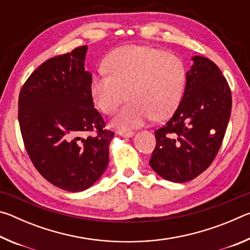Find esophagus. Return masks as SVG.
I'll return each mask as SVG.
<instances>
[{"instance_id":"obj_1","label":"esophagus","mask_w":250,"mask_h":250,"mask_svg":"<svg viewBox=\"0 0 250 250\" xmlns=\"http://www.w3.org/2000/svg\"><path fill=\"white\" fill-rule=\"evenodd\" d=\"M118 134L121 135V137H125V138H130V137H132L134 132L131 130H119L118 131Z\"/></svg>"}]
</instances>
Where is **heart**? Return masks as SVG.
Instances as JSON below:
<instances>
[{
  "instance_id": "heart-1",
  "label": "heart",
  "mask_w": 250,
  "mask_h": 250,
  "mask_svg": "<svg viewBox=\"0 0 250 250\" xmlns=\"http://www.w3.org/2000/svg\"><path fill=\"white\" fill-rule=\"evenodd\" d=\"M105 73L92 76L89 91L96 108L112 115L125 98L124 108L113 118L117 128L142 125L151 118L170 117L183 97L186 69L181 59L163 50L129 45L105 57Z\"/></svg>"
}]
</instances>
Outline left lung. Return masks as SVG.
Listing matches in <instances>:
<instances>
[{
	"label": "left lung",
	"mask_w": 250,
	"mask_h": 250,
	"mask_svg": "<svg viewBox=\"0 0 250 250\" xmlns=\"http://www.w3.org/2000/svg\"><path fill=\"white\" fill-rule=\"evenodd\" d=\"M185 91L174 115L154 131L150 166L171 182L195 179L213 162L229 121L231 91L217 65L194 56Z\"/></svg>",
	"instance_id": "left-lung-1"
}]
</instances>
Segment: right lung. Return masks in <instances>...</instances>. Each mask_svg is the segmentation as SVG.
I'll use <instances>...</instances> for the list:
<instances>
[{"mask_svg": "<svg viewBox=\"0 0 250 250\" xmlns=\"http://www.w3.org/2000/svg\"><path fill=\"white\" fill-rule=\"evenodd\" d=\"M87 46L47 59L34 70L19 96V122L34 167L49 183L80 192L103 175L115 132L94 107L84 70ZM87 132L94 136L83 139Z\"/></svg>", "mask_w": 250, "mask_h": 250, "instance_id": "1", "label": "right lung"}]
</instances>
